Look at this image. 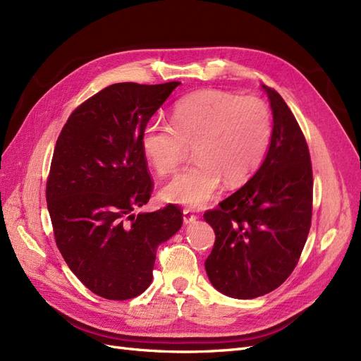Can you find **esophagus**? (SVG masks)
<instances>
[{"mask_svg": "<svg viewBox=\"0 0 361 361\" xmlns=\"http://www.w3.org/2000/svg\"><path fill=\"white\" fill-rule=\"evenodd\" d=\"M197 220V215L192 214L190 209H183V223L188 224V223H192Z\"/></svg>", "mask_w": 361, "mask_h": 361, "instance_id": "1", "label": "esophagus"}]
</instances>
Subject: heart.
<instances>
[{"label":"heart","mask_w":361,"mask_h":361,"mask_svg":"<svg viewBox=\"0 0 361 361\" xmlns=\"http://www.w3.org/2000/svg\"><path fill=\"white\" fill-rule=\"evenodd\" d=\"M272 140V114L265 101L224 90H200L173 108L171 123L152 120L140 137L147 162L170 176L194 149L197 159L164 190V197L200 207L221 182L239 187L255 176Z\"/></svg>","instance_id":"b5f03b06"}]
</instances>
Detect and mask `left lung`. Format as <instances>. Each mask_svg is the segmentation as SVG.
<instances>
[{"label":"left lung","instance_id":"left-lung-1","mask_svg":"<svg viewBox=\"0 0 361 361\" xmlns=\"http://www.w3.org/2000/svg\"><path fill=\"white\" fill-rule=\"evenodd\" d=\"M268 93L274 128L267 158L244 187L206 211L215 232L204 268L215 289L248 300L277 289L307 241L313 173L307 141L283 97Z\"/></svg>","mask_w":361,"mask_h":361}]
</instances>
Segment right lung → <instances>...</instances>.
Wrapping results in <instances>:
<instances>
[{"label":"right lung","mask_w":361,"mask_h":361,"mask_svg":"<svg viewBox=\"0 0 361 361\" xmlns=\"http://www.w3.org/2000/svg\"><path fill=\"white\" fill-rule=\"evenodd\" d=\"M179 84L105 87L75 108L54 149L47 202L56 244L82 285L105 300L143 293L158 247L182 226L176 204L134 214L154 191L141 133Z\"/></svg>","instance_id":"add662e5"}]
</instances>
